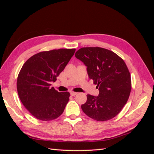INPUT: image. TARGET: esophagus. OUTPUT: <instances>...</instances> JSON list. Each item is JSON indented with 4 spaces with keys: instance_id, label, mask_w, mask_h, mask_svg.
Instances as JSON below:
<instances>
[{
    "instance_id": "esophagus-1",
    "label": "esophagus",
    "mask_w": 154,
    "mask_h": 154,
    "mask_svg": "<svg viewBox=\"0 0 154 154\" xmlns=\"http://www.w3.org/2000/svg\"><path fill=\"white\" fill-rule=\"evenodd\" d=\"M78 94V92H73V91H72V92H71V95L72 96H74L75 95H76Z\"/></svg>"
}]
</instances>
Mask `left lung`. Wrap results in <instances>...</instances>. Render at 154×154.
Instances as JSON below:
<instances>
[{"label":"left lung","instance_id":"left-lung-1","mask_svg":"<svg viewBox=\"0 0 154 154\" xmlns=\"http://www.w3.org/2000/svg\"><path fill=\"white\" fill-rule=\"evenodd\" d=\"M75 57L87 67L88 77L100 92L98 96L87 95L86 103L81 106L83 112L98 122L112 119L127 103L131 91L127 65L115 53L99 47L82 48Z\"/></svg>","mask_w":154,"mask_h":154}]
</instances>
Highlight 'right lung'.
Returning <instances> with one entry per match:
<instances>
[{
    "label": "right lung",
    "instance_id": "1",
    "mask_svg": "<svg viewBox=\"0 0 154 154\" xmlns=\"http://www.w3.org/2000/svg\"><path fill=\"white\" fill-rule=\"evenodd\" d=\"M75 49L42 51L32 56L23 65L18 75L19 98L36 119L51 121L58 118L69 100V92H59L51 87L74 54Z\"/></svg>",
    "mask_w": 154,
    "mask_h": 154
}]
</instances>
